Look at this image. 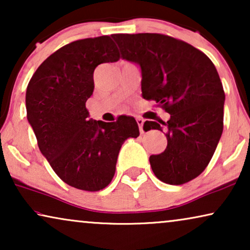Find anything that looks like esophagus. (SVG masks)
<instances>
[{
  "instance_id": "34e87169",
  "label": "esophagus",
  "mask_w": 250,
  "mask_h": 250,
  "mask_svg": "<svg viewBox=\"0 0 250 250\" xmlns=\"http://www.w3.org/2000/svg\"><path fill=\"white\" fill-rule=\"evenodd\" d=\"M136 123H138V125H139L140 132L145 133V131H143V124H145V121H143L142 118H136Z\"/></svg>"
}]
</instances>
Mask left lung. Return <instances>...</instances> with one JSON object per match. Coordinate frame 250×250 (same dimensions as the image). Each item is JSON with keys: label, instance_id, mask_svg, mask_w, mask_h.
<instances>
[{"label": "left lung", "instance_id": "8db88e82", "mask_svg": "<svg viewBox=\"0 0 250 250\" xmlns=\"http://www.w3.org/2000/svg\"><path fill=\"white\" fill-rule=\"evenodd\" d=\"M123 59L141 68V90L170 118L146 121L145 131H166L167 146L150 156L160 181L180 186L200 175L223 132L225 94L214 63L204 52L163 34H114Z\"/></svg>", "mask_w": 250, "mask_h": 250}]
</instances>
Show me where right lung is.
<instances>
[{"label":"right lung","mask_w":250,"mask_h":250,"mask_svg":"<svg viewBox=\"0 0 250 250\" xmlns=\"http://www.w3.org/2000/svg\"><path fill=\"white\" fill-rule=\"evenodd\" d=\"M118 60L110 36L75 41L46 58L27 86V119L41 152L57 175L76 189H104L115 175L122 145L140 135L129 116L112 123L88 118L85 104L94 90V69Z\"/></svg>","instance_id":"1"}]
</instances>
